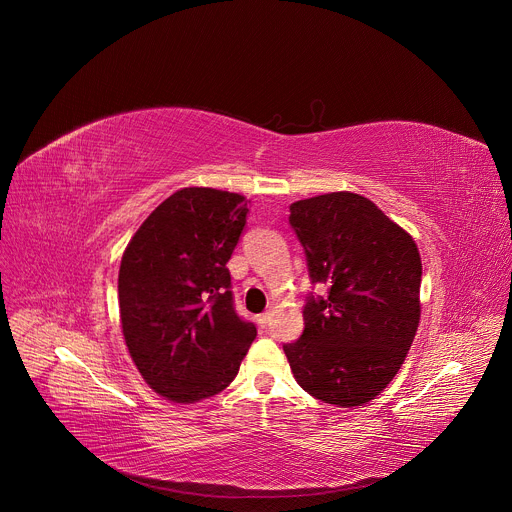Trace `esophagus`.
Here are the masks:
<instances>
[{
	"mask_svg": "<svg viewBox=\"0 0 512 512\" xmlns=\"http://www.w3.org/2000/svg\"><path fill=\"white\" fill-rule=\"evenodd\" d=\"M271 316H273V312H271V310L259 316V324H261V328H267V326L271 324Z\"/></svg>",
	"mask_w": 512,
	"mask_h": 512,
	"instance_id": "34e87169",
	"label": "esophagus"
}]
</instances>
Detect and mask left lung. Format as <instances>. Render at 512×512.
I'll return each instance as SVG.
<instances>
[{
	"label": "left lung",
	"mask_w": 512,
	"mask_h": 512,
	"mask_svg": "<svg viewBox=\"0 0 512 512\" xmlns=\"http://www.w3.org/2000/svg\"><path fill=\"white\" fill-rule=\"evenodd\" d=\"M312 283L304 334L283 352L312 397L358 407L399 373L421 316V257L413 237L369 198L330 192L289 206Z\"/></svg>",
	"instance_id": "obj_1"
}]
</instances>
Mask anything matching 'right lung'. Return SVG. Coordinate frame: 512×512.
Instances as JSON below:
<instances>
[{
    "label": "right lung",
    "instance_id": "right-lung-1",
    "mask_svg": "<svg viewBox=\"0 0 512 512\" xmlns=\"http://www.w3.org/2000/svg\"><path fill=\"white\" fill-rule=\"evenodd\" d=\"M247 198L190 186L135 231L119 267V318L143 381L172 403L227 389L257 330L233 308L227 263L247 221Z\"/></svg>",
    "mask_w": 512,
    "mask_h": 512
}]
</instances>
